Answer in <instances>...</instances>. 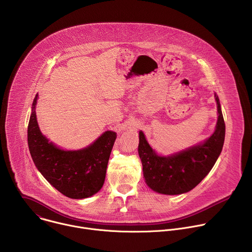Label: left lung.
I'll use <instances>...</instances> for the list:
<instances>
[{
    "instance_id": "left-lung-1",
    "label": "left lung",
    "mask_w": 252,
    "mask_h": 252,
    "mask_svg": "<svg viewBox=\"0 0 252 252\" xmlns=\"http://www.w3.org/2000/svg\"><path fill=\"white\" fill-rule=\"evenodd\" d=\"M219 119L217 128L203 143L170 157H159L148 143L145 134L139 131L138 155L147 185L163 194H182L194 189L213 167L223 147L225 124L219 96Z\"/></svg>"
}]
</instances>
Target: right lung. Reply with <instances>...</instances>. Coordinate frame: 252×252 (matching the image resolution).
<instances>
[{"mask_svg":"<svg viewBox=\"0 0 252 252\" xmlns=\"http://www.w3.org/2000/svg\"><path fill=\"white\" fill-rule=\"evenodd\" d=\"M35 95L28 126V145L32 158L47 181L69 198H86L103 186L107 162L117 138L115 131L103 132L90 147L63 151L44 136L35 117Z\"/></svg>","mask_w":252,"mask_h":252,"instance_id":"add662e5","label":"right lung"}]
</instances>
